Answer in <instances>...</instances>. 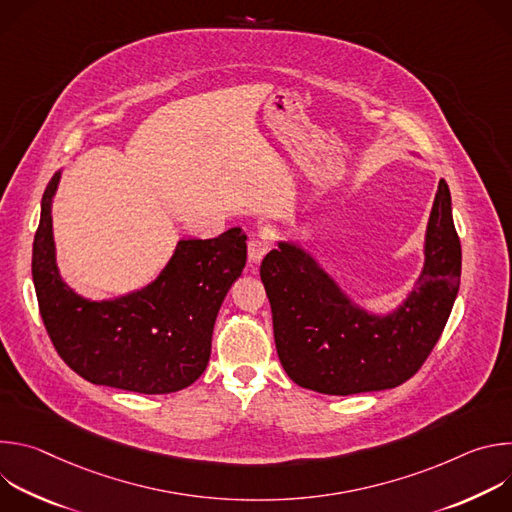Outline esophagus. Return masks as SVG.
<instances>
[{
    "mask_svg": "<svg viewBox=\"0 0 512 512\" xmlns=\"http://www.w3.org/2000/svg\"><path fill=\"white\" fill-rule=\"evenodd\" d=\"M267 251H269V241H267V237H255V239H251L249 245H247V253H249V261H251V263H259V261L265 257Z\"/></svg>",
    "mask_w": 512,
    "mask_h": 512,
    "instance_id": "34e87169",
    "label": "esophagus"
}]
</instances>
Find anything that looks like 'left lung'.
Masks as SVG:
<instances>
[{
    "label": "left lung",
    "instance_id": "8db88e82",
    "mask_svg": "<svg viewBox=\"0 0 512 512\" xmlns=\"http://www.w3.org/2000/svg\"><path fill=\"white\" fill-rule=\"evenodd\" d=\"M423 269L403 304L371 314L300 245L279 241L261 263L277 356L287 377L324 395L393 389L411 379L454 308L462 247L452 196L440 180L425 231Z\"/></svg>",
    "mask_w": 512,
    "mask_h": 512
}]
</instances>
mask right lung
Listing matches in <instances>:
<instances>
[{
  "label": "right lung",
  "instance_id": "add662e5",
  "mask_svg": "<svg viewBox=\"0 0 512 512\" xmlns=\"http://www.w3.org/2000/svg\"><path fill=\"white\" fill-rule=\"evenodd\" d=\"M58 182L60 170L44 190L32 249L40 316L56 352L93 385L143 395L190 387L206 369L216 314L247 263V235L235 227L216 239H182L152 283L93 302L58 273L52 235Z\"/></svg>",
  "mask_w": 512,
  "mask_h": 512
}]
</instances>
